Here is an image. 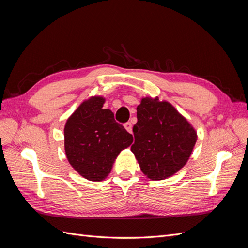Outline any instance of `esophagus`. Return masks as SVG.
Segmentation results:
<instances>
[{
	"label": "esophagus",
	"instance_id": "1",
	"mask_svg": "<svg viewBox=\"0 0 248 248\" xmlns=\"http://www.w3.org/2000/svg\"><path fill=\"white\" fill-rule=\"evenodd\" d=\"M124 127H125V129L128 131L129 133H132V124H131V122H127V123H125L124 124Z\"/></svg>",
	"mask_w": 248,
	"mask_h": 248
}]
</instances>
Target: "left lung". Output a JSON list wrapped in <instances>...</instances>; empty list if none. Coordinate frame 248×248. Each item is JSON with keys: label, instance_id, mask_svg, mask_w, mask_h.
I'll list each match as a JSON object with an SVG mask.
<instances>
[{"label": "left lung", "instance_id": "obj_1", "mask_svg": "<svg viewBox=\"0 0 248 248\" xmlns=\"http://www.w3.org/2000/svg\"><path fill=\"white\" fill-rule=\"evenodd\" d=\"M137 110L131 151L149 179H167L189 159L197 132L170 103L158 97L142 98Z\"/></svg>", "mask_w": 248, "mask_h": 248}]
</instances>
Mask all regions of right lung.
<instances>
[{
    "label": "right lung",
    "mask_w": 248,
    "mask_h": 248,
    "mask_svg": "<svg viewBox=\"0 0 248 248\" xmlns=\"http://www.w3.org/2000/svg\"><path fill=\"white\" fill-rule=\"evenodd\" d=\"M104 98L91 97L67 120L64 128L65 152L71 167L90 181H102L132 136L116 122L114 112L103 108Z\"/></svg>",
    "instance_id": "add662e5"
}]
</instances>
